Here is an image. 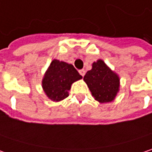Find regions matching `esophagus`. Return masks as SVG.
I'll list each match as a JSON object with an SVG mask.
<instances>
[{
  "instance_id": "obj_1",
  "label": "esophagus",
  "mask_w": 152,
  "mask_h": 152,
  "mask_svg": "<svg viewBox=\"0 0 152 152\" xmlns=\"http://www.w3.org/2000/svg\"><path fill=\"white\" fill-rule=\"evenodd\" d=\"M79 73H80V75L82 76H84V75H85V70L84 69H80L79 70Z\"/></svg>"
}]
</instances>
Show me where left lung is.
Here are the masks:
<instances>
[{
    "instance_id": "1",
    "label": "left lung",
    "mask_w": 152,
    "mask_h": 152,
    "mask_svg": "<svg viewBox=\"0 0 152 152\" xmlns=\"http://www.w3.org/2000/svg\"><path fill=\"white\" fill-rule=\"evenodd\" d=\"M94 99L99 103H108L114 100L119 91L120 79L117 74L112 71L102 59L92 64L83 77Z\"/></svg>"
}]
</instances>
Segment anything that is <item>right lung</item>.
<instances>
[{
	"mask_svg": "<svg viewBox=\"0 0 152 152\" xmlns=\"http://www.w3.org/2000/svg\"><path fill=\"white\" fill-rule=\"evenodd\" d=\"M78 71L70 64L53 59L42 79L46 95L53 101H60L69 96L71 84L82 79Z\"/></svg>",
	"mask_w": 152,
	"mask_h": 152,
	"instance_id": "1",
	"label": "right lung"
}]
</instances>
